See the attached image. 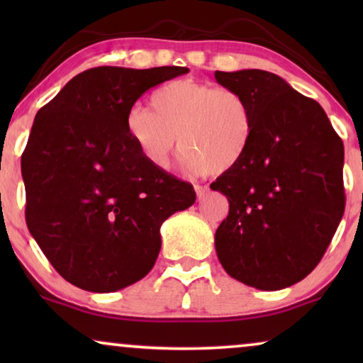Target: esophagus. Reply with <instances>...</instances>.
I'll return each instance as SVG.
<instances>
[{"label":"esophagus","instance_id":"34e87169","mask_svg":"<svg viewBox=\"0 0 363 363\" xmlns=\"http://www.w3.org/2000/svg\"><path fill=\"white\" fill-rule=\"evenodd\" d=\"M195 191H196L198 201H201L203 198H205V196L208 195V191H210V188H208L206 185H196V186H195Z\"/></svg>","mask_w":363,"mask_h":363}]
</instances>
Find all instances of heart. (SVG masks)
Segmentation results:
<instances>
[{
  "mask_svg": "<svg viewBox=\"0 0 363 363\" xmlns=\"http://www.w3.org/2000/svg\"><path fill=\"white\" fill-rule=\"evenodd\" d=\"M150 106L132 107L125 118L128 140L157 168H165L175 147L190 172L221 175L245 158L255 133V113L240 92L191 79L155 89Z\"/></svg>",
  "mask_w": 363,
  "mask_h": 363,
  "instance_id": "obj_1",
  "label": "heart"
}]
</instances>
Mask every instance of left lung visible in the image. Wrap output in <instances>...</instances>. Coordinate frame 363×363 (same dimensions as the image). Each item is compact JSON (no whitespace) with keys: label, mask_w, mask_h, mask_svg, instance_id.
<instances>
[{"label":"left lung","mask_w":363,"mask_h":363,"mask_svg":"<svg viewBox=\"0 0 363 363\" xmlns=\"http://www.w3.org/2000/svg\"><path fill=\"white\" fill-rule=\"evenodd\" d=\"M215 79L255 113L245 158L211 183L230 201L215 235L218 259L242 284L284 289L319 264L344 215V143L324 108L276 74L216 71Z\"/></svg>","instance_id":"obj_1"}]
</instances>
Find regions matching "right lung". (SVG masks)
<instances>
[{"label":"right lung","instance_id":"1","mask_svg":"<svg viewBox=\"0 0 363 363\" xmlns=\"http://www.w3.org/2000/svg\"><path fill=\"white\" fill-rule=\"evenodd\" d=\"M190 69L94 67L34 117L21 157L26 223L59 274L91 292L145 277L160 226L196 200L190 183L148 163L125 132L143 92Z\"/></svg>","mask_w":363,"mask_h":363}]
</instances>
